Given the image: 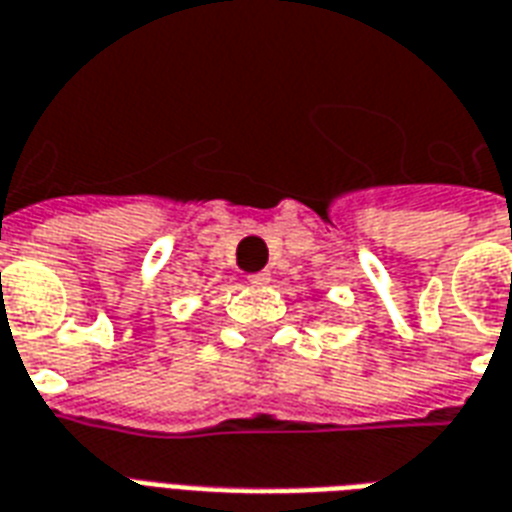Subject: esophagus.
<instances>
[{"mask_svg": "<svg viewBox=\"0 0 512 512\" xmlns=\"http://www.w3.org/2000/svg\"><path fill=\"white\" fill-rule=\"evenodd\" d=\"M253 285H267L269 283V272H256V275L248 277Z\"/></svg>", "mask_w": 512, "mask_h": 512, "instance_id": "34e87169", "label": "esophagus"}]
</instances>
